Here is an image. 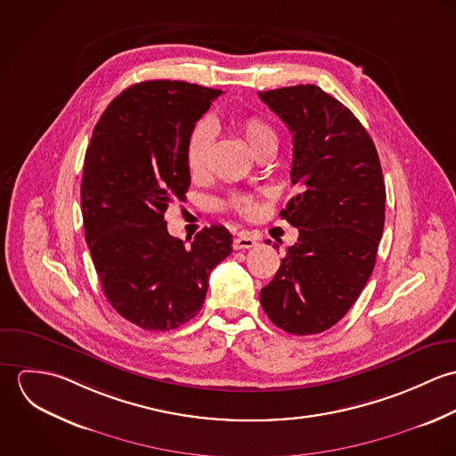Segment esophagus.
<instances>
[{
	"label": "esophagus",
	"instance_id": "esophagus-1",
	"mask_svg": "<svg viewBox=\"0 0 456 456\" xmlns=\"http://www.w3.org/2000/svg\"><path fill=\"white\" fill-rule=\"evenodd\" d=\"M255 246H256V240L251 235H246V233L237 235L235 240H233V249H251Z\"/></svg>",
	"mask_w": 456,
	"mask_h": 456
}]
</instances>
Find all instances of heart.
<instances>
[{"label":"heart","instance_id":"heart-1","mask_svg":"<svg viewBox=\"0 0 456 456\" xmlns=\"http://www.w3.org/2000/svg\"><path fill=\"white\" fill-rule=\"evenodd\" d=\"M237 128L253 152H256L266 143H277V134L273 128L258 116L240 118L237 121ZM210 145H212L210 125L198 123L186 142V167L191 175H200L205 170ZM223 207L240 217H253L258 210L256 198L246 193H233L228 196L223 201Z\"/></svg>","mask_w":456,"mask_h":456}]
</instances>
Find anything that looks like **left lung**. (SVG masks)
<instances>
[{
	"mask_svg": "<svg viewBox=\"0 0 456 456\" xmlns=\"http://www.w3.org/2000/svg\"><path fill=\"white\" fill-rule=\"evenodd\" d=\"M293 133V196L281 217L298 228L261 289L268 320L293 335L322 333L360 297L385 228L387 190L370 134L322 87L258 93Z\"/></svg>",
	"mask_w": 456,
	"mask_h": 456,
	"instance_id": "1",
	"label": "left lung"
}]
</instances>
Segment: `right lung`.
Here are the masks:
<instances>
[{"label": "right lung", "instance_id": "add662e5", "mask_svg": "<svg viewBox=\"0 0 456 456\" xmlns=\"http://www.w3.org/2000/svg\"><path fill=\"white\" fill-rule=\"evenodd\" d=\"M219 89L145 80L125 89L96 123L84 158L86 242L103 293L133 325L179 328L200 313L212 268L230 256L232 233L203 228L190 248L165 212L191 184L186 142Z\"/></svg>", "mask_w": 456, "mask_h": 456}]
</instances>
